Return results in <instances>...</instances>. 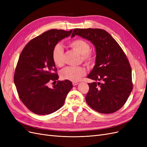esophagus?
Masks as SVG:
<instances>
[{"label":"esophagus","instance_id":"obj_1","mask_svg":"<svg viewBox=\"0 0 147 147\" xmlns=\"http://www.w3.org/2000/svg\"><path fill=\"white\" fill-rule=\"evenodd\" d=\"M72 84L74 86H76V85H77V84H78V83L74 82H72Z\"/></svg>","mask_w":147,"mask_h":147}]
</instances>
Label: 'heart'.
<instances>
[{
	"label": "heart",
	"mask_w": 147,
	"mask_h": 147,
	"mask_svg": "<svg viewBox=\"0 0 147 147\" xmlns=\"http://www.w3.org/2000/svg\"><path fill=\"white\" fill-rule=\"evenodd\" d=\"M69 47L74 51L81 55L82 59L87 65H91L95 61L96 56L90 50V46L86 41L83 39H75L70 41ZM64 50L60 45L55 46L52 51L51 57L54 64L61 67L64 64ZM86 74V70L83 67H66L61 70V77L64 80L72 82H77Z\"/></svg>",
	"instance_id": "1"
}]
</instances>
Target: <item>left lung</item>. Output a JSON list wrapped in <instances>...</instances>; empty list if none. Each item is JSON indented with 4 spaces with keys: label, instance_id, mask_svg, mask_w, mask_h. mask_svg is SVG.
Returning <instances> with one entry per match:
<instances>
[{
    "label": "left lung",
    "instance_id": "8db88e82",
    "mask_svg": "<svg viewBox=\"0 0 147 147\" xmlns=\"http://www.w3.org/2000/svg\"><path fill=\"white\" fill-rule=\"evenodd\" d=\"M76 35L90 41L96 51V64L88 75L94 82L88 83L87 104L101 113L117 112L126 103L132 90V70L125 53L104 29H75L71 37Z\"/></svg>",
    "mask_w": 147,
    "mask_h": 147
}]
</instances>
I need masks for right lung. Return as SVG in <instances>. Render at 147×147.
I'll return each mask as SVG.
<instances>
[{
	"instance_id": "1",
	"label": "right lung",
	"mask_w": 147,
	"mask_h": 147,
	"mask_svg": "<svg viewBox=\"0 0 147 147\" xmlns=\"http://www.w3.org/2000/svg\"><path fill=\"white\" fill-rule=\"evenodd\" d=\"M72 32V30H47L31 40L21 53L14 83L22 102L35 114L48 115L59 109L73 87L67 80L57 81L52 88L48 86V82L59 78L51 57L53 48Z\"/></svg>"
}]
</instances>
